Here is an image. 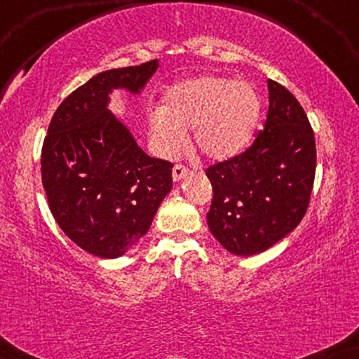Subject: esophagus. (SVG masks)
<instances>
[{
  "instance_id": "esophagus-1",
  "label": "esophagus",
  "mask_w": 359,
  "mask_h": 359,
  "mask_svg": "<svg viewBox=\"0 0 359 359\" xmlns=\"http://www.w3.org/2000/svg\"><path fill=\"white\" fill-rule=\"evenodd\" d=\"M186 176H188V168H184V166H181V165H176L173 168V181H175V183H180V181L184 180Z\"/></svg>"
}]
</instances>
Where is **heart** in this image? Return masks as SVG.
Instances as JSON below:
<instances>
[{
    "label": "heart",
    "mask_w": 359,
    "mask_h": 359,
    "mask_svg": "<svg viewBox=\"0 0 359 359\" xmlns=\"http://www.w3.org/2000/svg\"><path fill=\"white\" fill-rule=\"evenodd\" d=\"M262 100L250 83L205 75L175 85L165 106L149 114V140L161 158L173 160L186 149L193 130L196 150L224 161L247 149L257 129Z\"/></svg>",
    "instance_id": "b5f03b06"
}]
</instances>
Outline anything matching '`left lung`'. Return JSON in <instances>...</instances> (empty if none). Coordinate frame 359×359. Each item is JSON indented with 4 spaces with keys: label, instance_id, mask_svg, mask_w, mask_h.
Wrapping results in <instances>:
<instances>
[{
    "label": "left lung",
    "instance_id": "left-lung-1",
    "mask_svg": "<svg viewBox=\"0 0 359 359\" xmlns=\"http://www.w3.org/2000/svg\"><path fill=\"white\" fill-rule=\"evenodd\" d=\"M264 130L242 155L209 166L210 233L233 255L262 253L291 233L306 214L316 176V139L299 101L268 80Z\"/></svg>",
    "mask_w": 359,
    "mask_h": 359
}]
</instances>
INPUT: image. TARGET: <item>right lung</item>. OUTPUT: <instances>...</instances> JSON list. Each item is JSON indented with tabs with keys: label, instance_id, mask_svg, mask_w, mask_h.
Here are the masks:
<instances>
[{
	"label": "right lung",
	"instance_id": "add662e5",
	"mask_svg": "<svg viewBox=\"0 0 359 359\" xmlns=\"http://www.w3.org/2000/svg\"><path fill=\"white\" fill-rule=\"evenodd\" d=\"M158 60L97 73L65 97L42 147V184L68 238L100 258H119L149 232L171 191L166 160L151 158L109 111L111 95L139 96Z\"/></svg>",
	"mask_w": 359,
	"mask_h": 359
}]
</instances>
